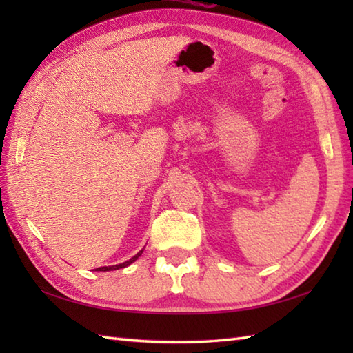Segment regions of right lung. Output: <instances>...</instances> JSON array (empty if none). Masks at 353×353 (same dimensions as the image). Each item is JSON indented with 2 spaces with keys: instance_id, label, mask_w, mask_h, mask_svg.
<instances>
[{
  "instance_id": "right-lung-1",
  "label": "right lung",
  "mask_w": 353,
  "mask_h": 353,
  "mask_svg": "<svg viewBox=\"0 0 353 353\" xmlns=\"http://www.w3.org/2000/svg\"><path fill=\"white\" fill-rule=\"evenodd\" d=\"M142 252H144V249L142 250H139L137 254H134L133 258H130L129 261H125V262H123V264H117V265H109V267H99V268H95L97 272H114V270H119V268H124V267H127V265H130L132 262H134L137 261L141 254H142Z\"/></svg>"
}]
</instances>
